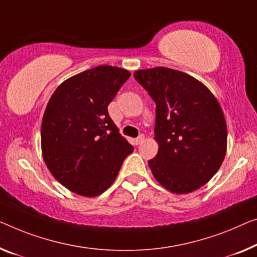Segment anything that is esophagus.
I'll use <instances>...</instances> for the list:
<instances>
[{
	"instance_id": "obj_1",
	"label": "esophagus",
	"mask_w": 257,
	"mask_h": 257,
	"mask_svg": "<svg viewBox=\"0 0 257 257\" xmlns=\"http://www.w3.org/2000/svg\"><path fill=\"white\" fill-rule=\"evenodd\" d=\"M144 140H145V137H144V135H141V136H139L137 137V139L135 140V143H136V145H140V144H142L144 142Z\"/></svg>"
}]
</instances>
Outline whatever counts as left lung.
<instances>
[{"mask_svg": "<svg viewBox=\"0 0 257 257\" xmlns=\"http://www.w3.org/2000/svg\"><path fill=\"white\" fill-rule=\"evenodd\" d=\"M156 102L158 153L149 160L153 177L174 194L197 190L224 162L227 128L223 109L193 76L158 67L134 72Z\"/></svg>", "mask_w": 257, "mask_h": 257, "instance_id": "8db88e82", "label": "left lung"}]
</instances>
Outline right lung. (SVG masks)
I'll use <instances>...</instances> for the list:
<instances>
[{
	"label": "right lung",
	"mask_w": 257,
	"mask_h": 257,
	"mask_svg": "<svg viewBox=\"0 0 257 257\" xmlns=\"http://www.w3.org/2000/svg\"><path fill=\"white\" fill-rule=\"evenodd\" d=\"M129 77L122 68H92L61 83L46 107L41 123L45 164L61 185L80 196L104 193L134 151L107 110Z\"/></svg>",
	"instance_id": "add662e5"
}]
</instances>
